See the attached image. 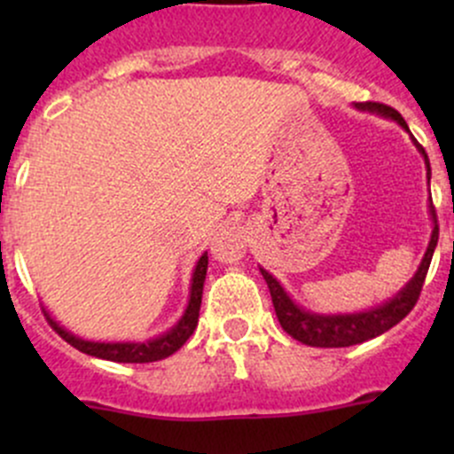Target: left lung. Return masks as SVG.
Wrapping results in <instances>:
<instances>
[{"label": "left lung", "mask_w": 454, "mask_h": 454, "mask_svg": "<svg viewBox=\"0 0 454 454\" xmlns=\"http://www.w3.org/2000/svg\"><path fill=\"white\" fill-rule=\"evenodd\" d=\"M356 109L360 112H371L378 114V116L388 118V121H395L397 125L404 131H409L404 118L400 116V112H395L393 107L382 103H356ZM413 145L418 146V151L422 153L424 164H426V177H428L430 184V162L428 155H426L424 146L418 145V140L411 136ZM428 213L433 219V232H430L428 248L422 256V263H419L418 272L413 274L409 283L397 292L393 299L384 301V303L375 305V308L364 309V312H351V314H316L309 309L301 308L286 290H283L281 283L268 272V270L259 268L263 274L265 283L270 287V296H272L274 312H277L278 323L281 327L290 333L292 338H296L299 342L309 347H351L360 345V342L371 340V338L380 336V333L388 332L393 325L400 323L411 309L415 308L419 299V292H422L426 272H428L430 259H433L434 248H437L439 239V228H437V215H434L433 200L428 201Z\"/></svg>", "instance_id": "1"}]
</instances>
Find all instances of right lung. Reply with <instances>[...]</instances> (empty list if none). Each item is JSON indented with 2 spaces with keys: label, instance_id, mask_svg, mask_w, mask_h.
Here are the masks:
<instances>
[{
  "label": "right lung",
  "instance_id": "1",
  "mask_svg": "<svg viewBox=\"0 0 454 454\" xmlns=\"http://www.w3.org/2000/svg\"><path fill=\"white\" fill-rule=\"evenodd\" d=\"M206 270H208V253H204L198 259L193 270V277H191V294H189V305H186L182 318L173 325L168 332L160 333V336L151 338V340L142 342H100V340H85V338L74 336L72 332H67L66 327L57 323V320L50 316V312L43 314L48 318V323L52 325L54 332L63 338L66 342H70L72 347H76L79 351H83L87 356H94V358L112 360V363H155V360L168 358L171 354H176L182 345L191 338V333L198 327L200 318V305H201V292H204V281H206Z\"/></svg>",
  "mask_w": 454,
  "mask_h": 454
}]
</instances>
